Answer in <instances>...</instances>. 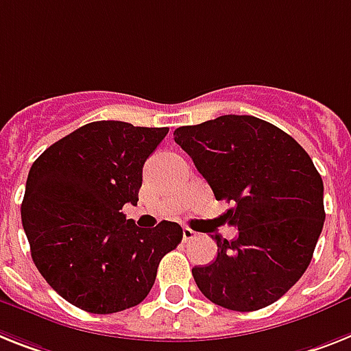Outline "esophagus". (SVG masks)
Instances as JSON below:
<instances>
[{"label":"esophagus","instance_id":"34e87169","mask_svg":"<svg viewBox=\"0 0 351 351\" xmlns=\"http://www.w3.org/2000/svg\"><path fill=\"white\" fill-rule=\"evenodd\" d=\"M197 237V233L193 230H190V228H184V230H182V240H184V242H190V240H193Z\"/></svg>","mask_w":351,"mask_h":351}]
</instances>
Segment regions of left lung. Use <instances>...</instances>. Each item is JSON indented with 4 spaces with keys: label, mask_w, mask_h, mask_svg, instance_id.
<instances>
[{
    "label": "left lung",
    "mask_w": 351,
    "mask_h": 351,
    "mask_svg": "<svg viewBox=\"0 0 351 351\" xmlns=\"http://www.w3.org/2000/svg\"><path fill=\"white\" fill-rule=\"evenodd\" d=\"M226 217L239 228L231 242L215 234V262L193 267L199 291L215 305L260 311L303 276L319 239L323 179L292 136L254 117L224 114L173 130Z\"/></svg>",
    "instance_id": "left-lung-1"
}]
</instances>
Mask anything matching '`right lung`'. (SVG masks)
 Wrapping results in <instances>:
<instances>
[{
	"mask_svg": "<svg viewBox=\"0 0 351 351\" xmlns=\"http://www.w3.org/2000/svg\"><path fill=\"white\" fill-rule=\"evenodd\" d=\"M169 127L93 121L34 161L21 204L32 260L59 296L91 314H114L147 298L182 230H143L125 219L138 202L143 165Z\"/></svg>",
	"mask_w": 351,
	"mask_h": 351,
	"instance_id": "add662e5",
	"label": "right lung"
}]
</instances>
